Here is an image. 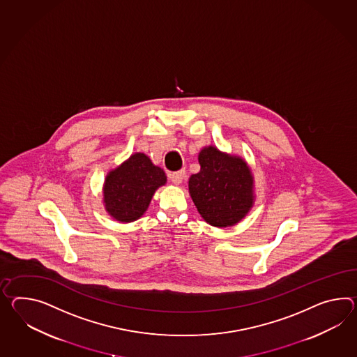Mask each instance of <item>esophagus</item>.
Returning a JSON list of instances; mask_svg holds the SVG:
<instances>
[{
  "label": "esophagus",
  "mask_w": 357,
  "mask_h": 357,
  "mask_svg": "<svg viewBox=\"0 0 357 357\" xmlns=\"http://www.w3.org/2000/svg\"><path fill=\"white\" fill-rule=\"evenodd\" d=\"M184 176H185V172H184V170H179V172L172 173V174H170V179H172V182L174 183V184L179 185V184L183 182Z\"/></svg>",
  "instance_id": "1"
}]
</instances>
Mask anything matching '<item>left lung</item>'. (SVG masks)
Listing matches in <instances>:
<instances>
[{"label":"left lung","mask_w":357,"mask_h":357,"mask_svg":"<svg viewBox=\"0 0 357 357\" xmlns=\"http://www.w3.org/2000/svg\"><path fill=\"white\" fill-rule=\"evenodd\" d=\"M200 172L188 179V191L202 219L218 228L241 222L255 201L254 175L243 157L206 146L199 153Z\"/></svg>","instance_id":"obj_1"}]
</instances>
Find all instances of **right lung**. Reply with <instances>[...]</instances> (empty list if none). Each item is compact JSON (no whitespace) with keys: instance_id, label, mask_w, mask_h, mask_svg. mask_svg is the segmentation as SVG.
Returning <instances> with one entry per match:
<instances>
[{"instance_id":"right-lung-1","label":"right lung","mask_w":357,"mask_h":357,"mask_svg":"<svg viewBox=\"0 0 357 357\" xmlns=\"http://www.w3.org/2000/svg\"><path fill=\"white\" fill-rule=\"evenodd\" d=\"M166 181L165 172L155 165L146 153H132L105 175V211L120 223H131L139 219L147 211L155 192L165 185Z\"/></svg>"}]
</instances>
